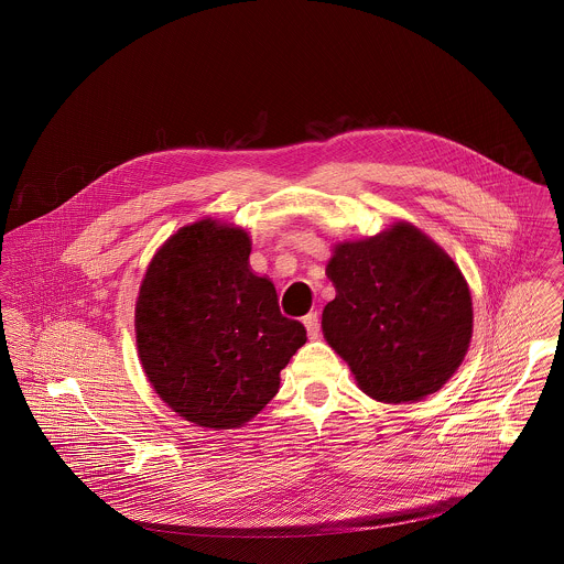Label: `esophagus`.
Instances as JSON below:
<instances>
[{"label": "esophagus", "instance_id": "esophagus-1", "mask_svg": "<svg viewBox=\"0 0 564 564\" xmlns=\"http://www.w3.org/2000/svg\"><path fill=\"white\" fill-rule=\"evenodd\" d=\"M304 325H306L311 338H319V334H322V319H319V313H317V311L304 317Z\"/></svg>", "mask_w": 564, "mask_h": 564}]
</instances>
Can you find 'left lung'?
Instances as JSON below:
<instances>
[{
    "instance_id": "obj_1",
    "label": "left lung",
    "mask_w": 564,
    "mask_h": 564,
    "mask_svg": "<svg viewBox=\"0 0 564 564\" xmlns=\"http://www.w3.org/2000/svg\"><path fill=\"white\" fill-rule=\"evenodd\" d=\"M336 297L325 340L378 402L436 393L460 367L474 329L471 293L454 260L414 226L343 242L327 264Z\"/></svg>"
}]
</instances>
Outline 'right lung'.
Listing matches in <instances>:
<instances>
[{"mask_svg":"<svg viewBox=\"0 0 564 564\" xmlns=\"http://www.w3.org/2000/svg\"><path fill=\"white\" fill-rule=\"evenodd\" d=\"M249 237L210 219L177 230L148 267L137 302L143 369L180 416L242 425L273 400L306 327L280 313L249 269Z\"/></svg>","mask_w":564,"mask_h":564,"instance_id":"add662e5","label":"right lung"}]
</instances>
